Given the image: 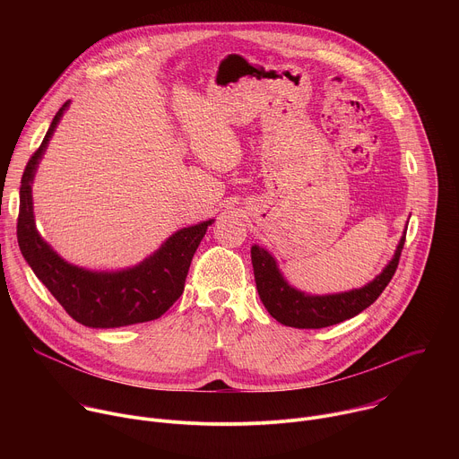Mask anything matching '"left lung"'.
<instances>
[{"label":"left lung","instance_id":"left-lung-1","mask_svg":"<svg viewBox=\"0 0 459 459\" xmlns=\"http://www.w3.org/2000/svg\"><path fill=\"white\" fill-rule=\"evenodd\" d=\"M405 234L407 227L394 255L372 281L347 292L321 296L307 294L292 287L281 274L276 257L267 248L252 245L250 257L259 299L276 321L287 326H296V329H323V326L351 319L370 307L394 276L405 245Z\"/></svg>","mask_w":459,"mask_h":459}]
</instances>
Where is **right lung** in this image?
<instances>
[{
	"mask_svg": "<svg viewBox=\"0 0 459 459\" xmlns=\"http://www.w3.org/2000/svg\"><path fill=\"white\" fill-rule=\"evenodd\" d=\"M69 105L71 101H65L56 112L39 149L25 167L20 188V250L38 280L78 323L91 329H116L158 319L183 294L194 252L214 220L176 230L138 265L121 271H91L63 259L36 229L32 183Z\"/></svg>",
	"mask_w": 459,
	"mask_h": 459,
	"instance_id": "right-lung-1",
	"label": "right lung"
}]
</instances>
